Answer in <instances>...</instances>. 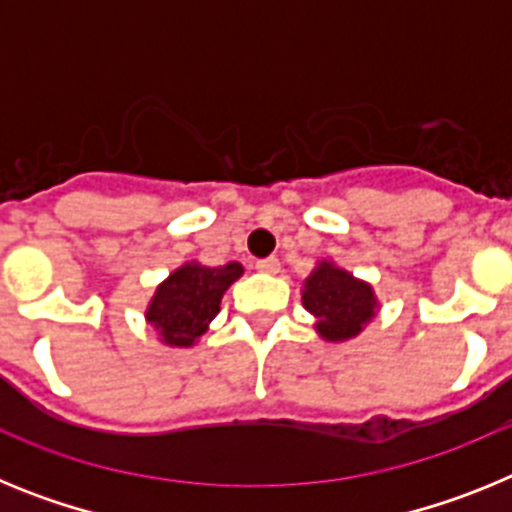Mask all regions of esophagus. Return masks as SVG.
Masks as SVG:
<instances>
[{
	"label": "esophagus",
	"mask_w": 512,
	"mask_h": 512,
	"mask_svg": "<svg viewBox=\"0 0 512 512\" xmlns=\"http://www.w3.org/2000/svg\"><path fill=\"white\" fill-rule=\"evenodd\" d=\"M256 269L264 271V274H277L279 259H277V256H266V259H259V261H256Z\"/></svg>",
	"instance_id": "1"
}]
</instances>
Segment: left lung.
Returning a JSON list of instances; mask_svg holds the SVG:
<instances>
[{"mask_svg": "<svg viewBox=\"0 0 512 512\" xmlns=\"http://www.w3.org/2000/svg\"><path fill=\"white\" fill-rule=\"evenodd\" d=\"M302 305L318 318L315 328L325 341H346L359 336L377 310L372 287L328 261L312 271L305 282Z\"/></svg>", "mask_w": 512, "mask_h": 512, "instance_id": "left-lung-1", "label": "left lung"}]
</instances>
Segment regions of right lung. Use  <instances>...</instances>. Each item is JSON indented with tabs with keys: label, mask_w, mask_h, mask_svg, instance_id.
I'll return each mask as SVG.
<instances>
[{
	"label": "right lung",
	"mask_w": 512,
	"mask_h": 512,
	"mask_svg": "<svg viewBox=\"0 0 512 512\" xmlns=\"http://www.w3.org/2000/svg\"><path fill=\"white\" fill-rule=\"evenodd\" d=\"M243 274L238 261L223 266L184 264L156 289L146 318L169 346H192L220 312L225 289Z\"/></svg>",
	"instance_id": "obj_1"
}]
</instances>
